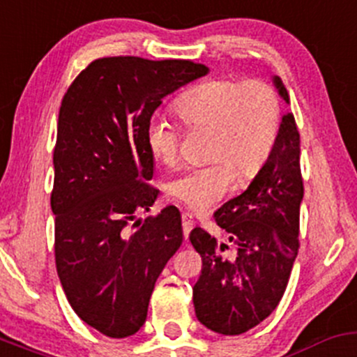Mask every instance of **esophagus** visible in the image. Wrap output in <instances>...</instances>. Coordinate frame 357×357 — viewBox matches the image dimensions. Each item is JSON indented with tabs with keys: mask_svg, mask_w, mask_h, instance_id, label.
<instances>
[{
	"mask_svg": "<svg viewBox=\"0 0 357 357\" xmlns=\"http://www.w3.org/2000/svg\"><path fill=\"white\" fill-rule=\"evenodd\" d=\"M182 228H183V236H185V240H187L189 238L190 229L194 228V220H192V214L190 213L182 214Z\"/></svg>",
	"mask_w": 357,
	"mask_h": 357,
	"instance_id": "1",
	"label": "esophagus"
}]
</instances>
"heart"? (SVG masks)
Masks as SVG:
<instances>
[{
  "instance_id": "b5f03b06",
  "label": "heart",
  "mask_w": 357,
  "mask_h": 357,
  "mask_svg": "<svg viewBox=\"0 0 357 357\" xmlns=\"http://www.w3.org/2000/svg\"><path fill=\"white\" fill-rule=\"evenodd\" d=\"M174 107L185 126L211 129L208 158L213 162L185 168L167 185L175 201L202 213L235 189L236 174L252 178L262 170L278 141L281 105L267 83L211 78L183 91ZM144 139L156 162H177L178 131L167 117H149Z\"/></svg>"
}]
</instances>
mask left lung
<instances>
[{
    "instance_id": "left-lung-1",
    "label": "left lung",
    "mask_w": 357,
    "mask_h": 357,
    "mask_svg": "<svg viewBox=\"0 0 357 357\" xmlns=\"http://www.w3.org/2000/svg\"><path fill=\"white\" fill-rule=\"evenodd\" d=\"M272 83L289 103L281 78L272 76ZM301 201L300 132L293 114H286L262 170L247 190L214 213L231 248L202 228L190 231V243L202 257L192 296L195 315L204 327L240 335L274 312L300 248Z\"/></svg>"
}]
</instances>
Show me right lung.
Returning <instances> with one entry per match:
<instances>
[{"label":"right lung","mask_w":357,"mask_h":357,"mask_svg":"<svg viewBox=\"0 0 357 357\" xmlns=\"http://www.w3.org/2000/svg\"><path fill=\"white\" fill-rule=\"evenodd\" d=\"M208 73L192 61L103 57L61 103L51 194L57 275L76 315L112 339L143 327L156 279L183 240L175 206L136 220L160 194L146 183L155 167L146 122L167 95Z\"/></svg>","instance_id":"add662e5"}]
</instances>
